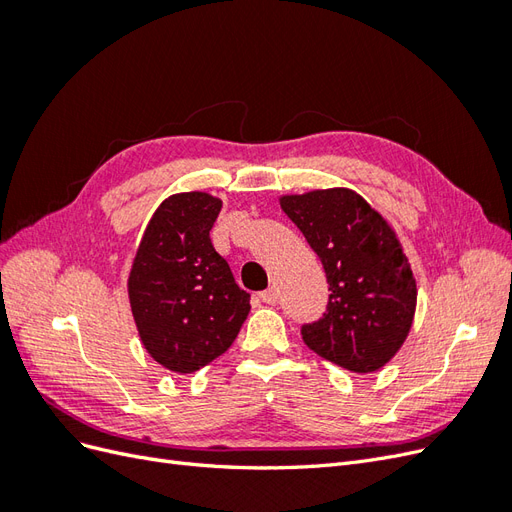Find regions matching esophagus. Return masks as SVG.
Here are the masks:
<instances>
[{"label":"esophagus","instance_id":"34e87169","mask_svg":"<svg viewBox=\"0 0 512 512\" xmlns=\"http://www.w3.org/2000/svg\"><path fill=\"white\" fill-rule=\"evenodd\" d=\"M258 297H260V301H262V303L275 305V303H277V290H275V288H269V290H265V292H260Z\"/></svg>","mask_w":512,"mask_h":512}]
</instances>
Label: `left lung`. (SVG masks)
<instances>
[{
    "instance_id": "obj_1",
    "label": "left lung",
    "mask_w": 512,
    "mask_h": 512,
    "mask_svg": "<svg viewBox=\"0 0 512 512\" xmlns=\"http://www.w3.org/2000/svg\"><path fill=\"white\" fill-rule=\"evenodd\" d=\"M280 205L331 290L327 312L303 324V342L354 374L378 371L404 346L416 312V280L395 230L348 188L286 194Z\"/></svg>"
}]
</instances>
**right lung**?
Instances as JSON below:
<instances>
[{
  "label": "right lung",
  "mask_w": 512,
  "mask_h": 512,
  "mask_svg": "<svg viewBox=\"0 0 512 512\" xmlns=\"http://www.w3.org/2000/svg\"><path fill=\"white\" fill-rule=\"evenodd\" d=\"M222 200L181 192L162 200L136 247L128 299L136 331L156 363L192 374L224 354L250 314V294L213 250Z\"/></svg>",
  "instance_id": "1"
}]
</instances>
